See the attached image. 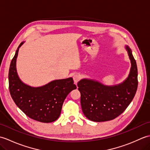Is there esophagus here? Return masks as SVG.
<instances>
[{"instance_id": "1", "label": "esophagus", "mask_w": 150, "mask_h": 150, "mask_svg": "<svg viewBox=\"0 0 150 150\" xmlns=\"http://www.w3.org/2000/svg\"><path fill=\"white\" fill-rule=\"evenodd\" d=\"M73 81H74L75 83H77V82L80 81L81 79V76L79 75V74H75L73 75Z\"/></svg>"}]
</instances>
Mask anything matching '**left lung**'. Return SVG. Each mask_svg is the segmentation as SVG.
Instances as JSON below:
<instances>
[{
	"instance_id": "1",
	"label": "left lung",
	"mask_w": 150,
	"mask_h": 150,
	"mask_svg": "<svg viewBox=\"0 0 150 150\" xmlns=\"http://www.w3.org/2000/svg\"><path fill=\"white\" fill-rule=\"evenodd\" d=\"M131 62L128 77L122 82L107 86L93 79H82L78 82L81 104L84 115L94 122L115 119L131 103L138 86V72L132 50L126 46Z\"/></svg>"
}]
</instances>
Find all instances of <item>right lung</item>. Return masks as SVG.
I'll return each instance as SVG.
<instances>
[{"instance_id":"right-lung-1","label":"right lung","mask_w":150,"mask_h":150,"mask_svg":"<svg viewBox=\"0 0 150 150\" xmlns=\"http://www.w3.org/2000/svg\"><path fill=\"white\" fill-rule=\"evenodd\" d=\"M22 42L16 51L9 70V89L16 105L31 119L41 122L55 121L61 113L64 101L70 92L77 88L72 77L54 80L40 87L24 83L17 72L16 61Z\"/></svg>"}]
</instances>
